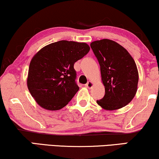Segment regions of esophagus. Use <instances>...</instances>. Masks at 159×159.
Instances as JSON below:
<instances>
[{"label": "esophagus", "mask_w": 159, "mask_h": 159, "mask_svg": "<svg viewBox=\"0 0 159 159\" xmlns=\"http://www.w3.org/2000/svg\"><path fill=\"white\" fill-rule=\"evenodd\" d=\"M93 86V82H91V81H89L88 83L85 84V87H86L87 88H88V89L92 88Z\"/></svg>", "instance_id": "obj_1"}]
</instances>
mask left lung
<instances>
[{"label":"left lung","instance_id":"obj_1","mask_svg":"<svg viewBox=\"0 0 159 159\" xmlns=\"http://www.w3.org/2000/svg\"><path fill=\"white\" fill-rule=\"evenodd\" d=\"M101 66L105 95L97 103L105 110L114 111L129 103L138 90V71L133 58L125 48L108 39L90 43Z\"/></svg>","mask_w":159,"mask_h":159}]
</instances>
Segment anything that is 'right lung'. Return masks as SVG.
Masks as SVG:
<instances>
[{
    "mask_svg": "<svg viewBox=\"0 0 159 159\" xmlns=\"http://www.w3.org/2000/svg\"><path fill=\"white\" fill-rule=\"evenodd\" d=\"M89 51L85 43L61 40L37 52L30 61L27 84L39 106L57 111L69 103L79 90L74 64Z\"/></svg>",
    "mask_w": 159,
    "mask_h": 159,
    "instance_id": "1",
    "label": "right lung"
}]
</instances>
